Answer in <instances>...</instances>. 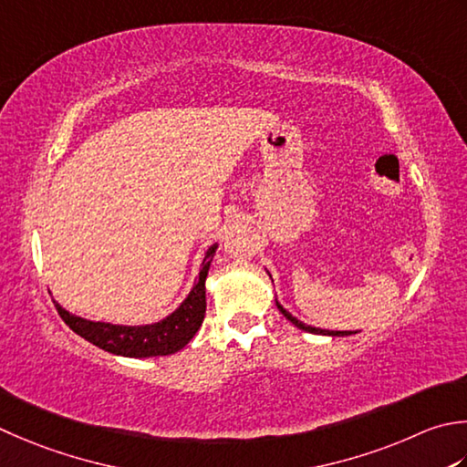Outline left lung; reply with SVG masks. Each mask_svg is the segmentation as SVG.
Here are the masks:
<instances>
[{
	"label": "left lung",
	"mask_w": 467,
	"mask_h": 467,
	"mask_svg": "<svg viewBox=\"0 0 467 467\" xmlns=\"http://www.w3.org/2000/svg\"><path fill=\"white\" fill-rule=\"evenodd\" d=\"M277 309H279V312H281L283 316H285V317L289 319L291 324L297 326L299 330H306V332H309V334H322V336H350V334H356V332H330V330H322V327H312V326H306L304 322H299L297 317L291 316V314L287 312V309L279 304V301H277Z\"/></svg>",
	"instance_id": "left-lung-1"
}]
</instances>
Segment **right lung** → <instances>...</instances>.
I'll return each instance as SVG.
<instances>
[{
	"label": "right lung",
	"mask_w": 467,
	"mask_h": 467,
	"mask_svg": "<svg viewBox=\"0 0 467 467\" xmlns=\"http://www.w3.org/2000/svg\"><path fill=\"white\" fill-rule=\"evenodd\" d=\"M216 244L210 246L202 261L198 281L188 294L176 312L161 319L158 324L150 326H115L105 322H88L85 317L72 316L67 309L57 304L60 317L64 319L72 332L85 337L90 344L99 346L119 356H130V358H150V356H168L184 348L194 337L198 327L202 326L206 314V275L210 269V261L214 257Z\"/></svg>",
	"instance_id": "right-lung-1"
}]
</instances>
